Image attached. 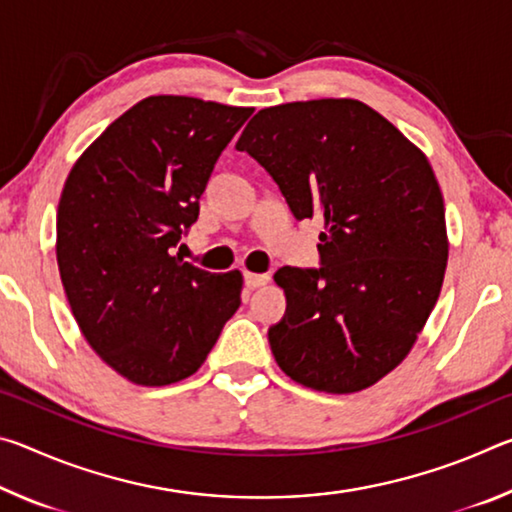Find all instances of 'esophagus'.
<instances>
[{"instance_id":"esophagus-1","label":"esophagus","mask_w":512,"mask_h":512,"mask_svg":"<svg viewBox=\"0 0 512 512\" xmlns=\"http://www.w3.org/2000/svg\"><path fill=\"white\" fill-rule=\"evenodd\" d=\"M271 280V277H268L266 273H250V271H246L244 273V282H246V287L248 289H257V287H264V284Z\"/></svg>"}]
</instances>
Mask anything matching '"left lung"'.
Here are the masks:
<instances>
[{"label": "left lung", "mask_w": 512, "mask_h": 512, "mask_svg": "<svg viewBox=\"0 0 512 512\" xmlns=\"http://www.w3.org/2000/svg\"><path fill=\"white\" fill-rule=\"evenodd\" d=\"M237 149L296 219L325 221L323 266L275 273L287 296L268 329L277 366L320 393L377 384L411 352L445 280V203L427 155L357 99L259 110Z\"/></svg>", "instance_id": "8db88e82"}]
</instances>
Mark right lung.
I'll return each instance as SVG.
<instances>
[{
	"label": "right lung",
	"instance_id": "1",
	"mask_svg": "<svg viewBox=\"0 0 512 512\" xmlns=\"http://www.w3.org/2000/svg\"><path fill=\"white\" fill-rule=\"evenodd\" d=\"M250 115L194 97H146L65 180L56 259L67 302L90 348L137 386L194 375L241 305L239 271H203L171 248L198 219L214 164Z\"/></svg>",
	"mask_w": 512,
	"mask_h": 512
}]
</instances>
